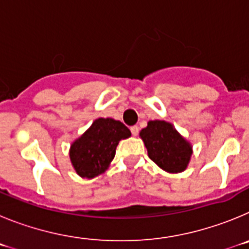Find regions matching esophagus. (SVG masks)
Returning <instances> with one entry per match:
<instances>
[{
    "mask_svg": "<svg viewBox=\"0 0 249 249\" xmlns=\"http://www.w3.org/2000/svg\"><path fill=\"white\" fill-rule=\"evenodd\" d=\"M131 132L133 136H137L138 132H140V128H138V126H133V127H131Z\"/></svg>",
    "mask_w": 249,
    "mask_h": 249,
    "instance_id": "1",
    "label": "esophagus"
}]
</instances>
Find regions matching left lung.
I'll return each mask as SVG.
<instances>
[{"mask_svg": "<svg viewBox=\"0 0 249 249\" xmlns=\"http://www.w3.org/2000/svg\"><path fill=\"white\" fill-rule=\"evenodd\" d=\"M148 157L160 169L168 173L183 172L188 167L193 153L192 144L166 121H148L140 132Z\"/></svg>", "mask_w": 249, "mask_h": 249, "instance_id": "1", "label": "left lung"}]
</instances>
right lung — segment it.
I'll use <instances>...</instances> for the list:
<instances>
[{
  "mask_svg": "<svg viewBox=\"0 0 249 249\" xmlns=\"http://www.w3.org/2000/svg\"><path fill=\"white\" fill-rule=\"evenodd\" d=\"M131 137V131L113 118H97L87 131L72 142L70 160L80 177L92 179L107 171L121 140Z\"/></svg>",
  "mask_w": 249,
  "mask_h": 249,
  "instance_id": "right-lung-1",
  "label": "right lung"
}]
</instances>
